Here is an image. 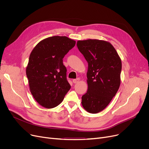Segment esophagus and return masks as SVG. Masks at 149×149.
Instances as JSON below:
<instances>
[{"mask_svg":"<svg viewBox=\"0 0 149 149\" xmlns=\"http://www.w3.org/2000/svg\"><path fill=\"white\" fill-rule=\"evenodd\" d=\"M79 81H80V79H79V78H77V79H74V80H72V81H73V83H74V84L77 83H79Z\"/></svg>","mask_w":149,"mask_h":149,"instance_id":"esophagus-1","label":"esophagus"}]
</instances>
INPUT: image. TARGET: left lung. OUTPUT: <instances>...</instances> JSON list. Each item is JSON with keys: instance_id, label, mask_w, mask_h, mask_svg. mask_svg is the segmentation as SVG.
<instances>
[{"instance_id": "left-lung-1", "label": "left lung", "mask_w": 149, "mask_h": 149, "mask_svg": "<svg viewBox=\"0 0 149 149\" xmlns=\"http://www.w3.org/2000/svg\"><path fill=\"white\" fill-rule=\"evenodd\" d=\"M77 46L88 63V89L81 104L87 112L97 113L110 103L120 88L121 61L107 42L89 39L78 41Z\"/></svg>"}]
</instances>
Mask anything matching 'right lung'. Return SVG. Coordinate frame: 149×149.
Instances as JSON below:
<instances>
[{"instance_id":"add662e5","label":"right lung","mask_w":149,"mask_h":149,"mask_svg":"<svg viewBox=\"0 0 149 149\" xmlns=\"http://www.w3.org/2000/svg\"><path fill=\"white\" fill-rule=\"evenodd\" d=\"M75 45L66 36H53L39 42L31 52L26 76L31 93L43 107L57 106L70 89L63 58Z\"/></svg>"}]
</instances>
